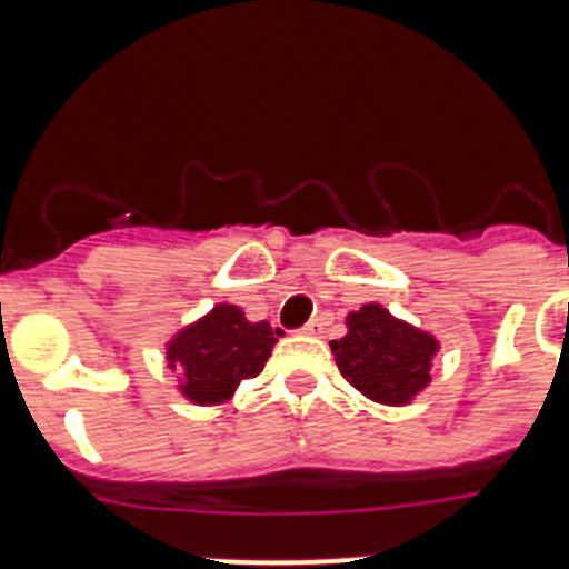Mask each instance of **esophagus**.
I'll return each mask as SVG.
<instances>
[{
  "label": "esophagus",
  "instance_id": "esophagus-1",
  "mask_svg": "<svg viewBox=\"0 0 569 569\" xmlns=\"http://www.w3.org/2000/svg\"><path fill=\"white\" fill-rule=\"evenodd\" d=\"M321 330H325V319H310L305 328H301V333L305 336H321Z\"/></svg>",
  "mask_w": 569,
  "mask_h": 569
}]
</instances>
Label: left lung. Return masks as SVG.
I'll return each instance as SVG.
<instances>
[{
  "instance_id": "8db88e82",
  "label": "left lung",
  "mask_w": 569,
  "mask_h": 569,
  "mask_svg": "<svg viewBox=\"0 0 569 569\" xmlns=\"http://www.w3.org/2000/svg\"><path fill=\"white\" fill-rule=\"evenodd\" d=\"M330 347L341 376L356 390L379 405L399 407L430 385L439 341L390 316L381 305H365L347 316V336L330 341Z\"/></svg>"
}]
</instances>
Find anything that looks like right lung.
Returning a JSON list of instances; mask_svg holds the SVG:
<instances>
[{"label":"right lung","mask_w":569,"mask_h":569,"mask_svg":"<svg viewBox=\"0 0 569 569\" xmlns=\"http://www.w3.org/2000/svg\"><path fill=\"white\" fill-rule=\"evenodd\" d=\"M276 333L268 321L244 319L236 305H216L208 316L179 330L168 345L170 367L182 373V396L193 405L228 401L239 381L261 373Z\"/></svg>","instance_id":"right-lung-1"}]
</instances>
